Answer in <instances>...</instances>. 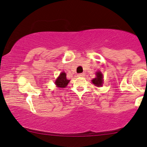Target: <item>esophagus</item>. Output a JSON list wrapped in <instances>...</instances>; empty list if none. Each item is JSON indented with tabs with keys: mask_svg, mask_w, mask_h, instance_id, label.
<instances>
[{
	"mask_svg": "<svg viewBox=\"0 0 147 147\" xmlns=\"http://www.w3.org/2000/svg\"><path fill=\"white\" fill-rule=\"evenodd\" d=\"M84 76H85V74L82 73V74H79L78 75V77H84Z\"/></svg>",
	"mask_w": 147,
	"mask_h": 147,
	"instance_id": "34e87169",
	"label": "esophagus"
}]
</instances>
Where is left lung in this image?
I'll use <instances>...</instances> for the list:
<instances>
[{"instance_id": "left-lung-1", "label": "left lung", "mask_w": 147, "mask_h": 147, "mask_svg": "<svg viewBox=\"0 0 147 147\" xmlns=\"http://www.w3.org/2000/svg\"><path fill=\"white\" fill-rule=\"evenodd\" d=\"M92 82L96 86H101L103 85L104 82V80H103V74H101V71L96 72V78L92 80Z\"/></svg>"}]
</instances>
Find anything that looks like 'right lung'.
I'll list each match as a JSON object with an SVG mask.
<instances>
[{
  "label": "right lung",
  "instance_id": "1",
  "mask_svg": "<svg viewBox=\"0 0 147 147\" xmlns=\"http://www.w3.org/2000/svg\"><path fill=\"white\" fill-rule=\"evenodd\" d=\"M69 80H67L66 78V74L65 72H62L60 74L59 76L55 81V84L57 85V87L59 88H65L67 86Z\"/></svg>",
  "mask_w": 147,
  "mask_h": 147
}]
</instances>
